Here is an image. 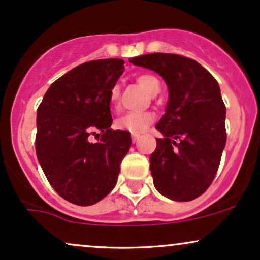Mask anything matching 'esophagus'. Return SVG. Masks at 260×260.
Masks as SVG:
<instances>
[{
    "mask_svg": "<svg viewBox=\"0 0 260 260\" xmlns=\"http://www.w3.org/2000/svg\"><path fill=\"white\" fill-rule=\"evenodd\" d=\"M140 138V136L139 134H132V142L133 143H137L138 142V139Z\"/></svg>",
    "mask_w": 260,
    "mask_h": 260,
    "instance_id": "esophagus-1",
    "label": "esophagus"
}]
</instances>
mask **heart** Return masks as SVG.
Returning a JSON list of instances; mask_svg holds the SVG:
<instances>
[{
    "label": "heart",
    "instance_id": "heart-1",
    "mask_svg": "<svg viewBox=\"0 0 260 260\" xmlns=\"http://www.w3.org/2000/svg\"><path fill=\"white\" fill-rule=\"evenodd\" d=\"M137 83L148 92L149 95L157 94L160 90V82L153 74H140L137 77ZM120 99V88L117 85L112 86L110 91V105L116 107ZM154 121V115L150 112H128L121 116L116 121V127L121 131H128L133 134L144 132Z\"/></svg>",
    "mask_w": 260,
    "mask_h": 260
}]
</instances>
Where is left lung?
Returning a JSON list of instances; mask_svg holds the SVG:
<instances>
[{
  "instance_id": "left-lung-1",
  "label": "left lung",
  "mask_w": 260,
  "mask_h": 260,
  "mask_svg": "<svg viewBox=\"0 0 260 260\" xmlns=\"http://www.w3.org/2000/svg\"><path fill=\"white\" fill-rule=\"evenodd\" d=\"M162 77L169 100L156 129L150 171L157 192L176 202H189L210 186L226 144V107L220 86L192 58L149 53L129 59Z\"/></svg>"
}]
</instances>
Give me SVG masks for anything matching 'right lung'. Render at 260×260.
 <instances>
[{
	"label": "right lung",
	"mask_w": 260,
	"mask_h": 260,
	"mask_svg": "<svg viewBox=\"0 0 260 260\" xmlns=\"http://www.w3.org/2000/svg\"><path fill=\"white\" fill-rule=\"evenodd\" d=\"M118 58L77 66L45 92L37 112L35 149L47 181L62 198L88 207L113 189L132 140L112 131L110 91L124 71ZM96 130L99 142L88 140Z\"/></svg>",
	"instance_id": "right-lung-1"
}]
</instances>
